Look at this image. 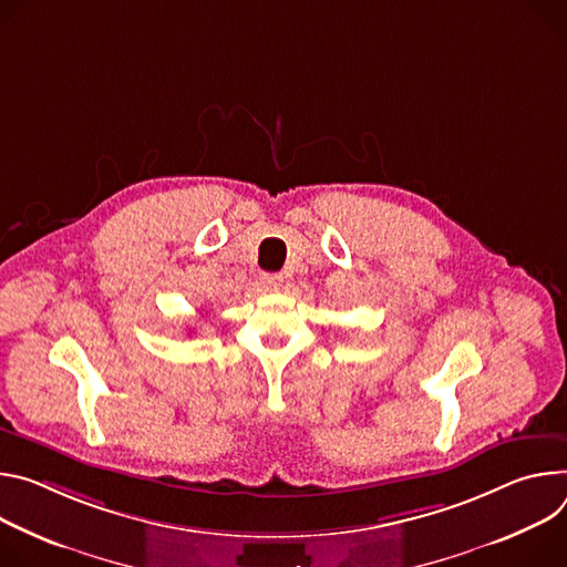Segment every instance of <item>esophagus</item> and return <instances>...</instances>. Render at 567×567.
<instances>
[{
    "mask_svg": "<svg viewBox=\"0 0 567 567\" xmlns=\"http://www.w3.org/2000/svg\"><path fill=\"white\" fill-rule=\"evenodd\" d=\"M261 281H264V286H266L268 290H277V288L281 286L284 277H281V275H270V272H266V275L261 277Z\"/></svg>",
    "mask_w": 567,
    "mask_h": 567,
    "instance_id": "obj_1",
    "label": "esophagus"
}]
</instances>
